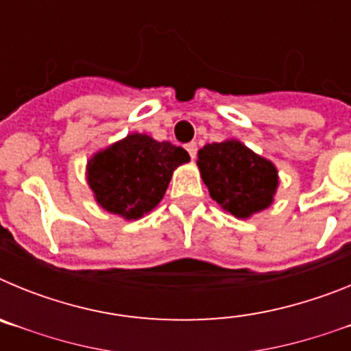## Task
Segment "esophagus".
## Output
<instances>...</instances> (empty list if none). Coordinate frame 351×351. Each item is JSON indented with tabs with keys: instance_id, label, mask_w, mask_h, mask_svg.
<instances>
[{
	"instance_id": "obj_1",
	"label": "esophagus",
	"mask_w": 351,
	"mask_h": 351,
	"mask_svg": "<svg viewBox=\"0 0 351 351\" xmlns=\"http://www.w3.org/2000/svg\"><path fill=\"white\" fill-rule=\"evenodd\" d=\"M186 151L190 153L191 160H195V158H197V144H195V142H190V144H186Z\"/></svg>"
}]
</instances>
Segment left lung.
I'll return each mask as SVG.
<instances>
[{"mask_svg": "<svg viewBox=\"0 0 351 351\" xmlns=\"http://www.w3.org/2000/svg\"><path fill=\"white\" fill-rule=\"evenodd\" d=\"M210 197L235 218H247L272 204L278 172L237 141L207 144L197 161Z\"/></svg>", "mask_w": 351, "mask_h": 351, "instance_id": "left-lung-1", "label": "left lung"}]
</instances>
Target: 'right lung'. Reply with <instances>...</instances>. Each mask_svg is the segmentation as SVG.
<instances>
[{
    "label": "right lung",
    "mask_w": 351,
    "mask_h": 351,
    "mask_svg": "<svg viewBox=\"0 0 351 351\" xmlns=\"http://www.w3.org/2000/svg\"><path fill=\"white\" fill-rule=\"evenodd\" d=\"M186 161L182 147L133 133L89 161L88 181L104 209L137 219L160 204L173 170Z\"/></svg>",
    "instance_id": "1"
}]
</instances>
